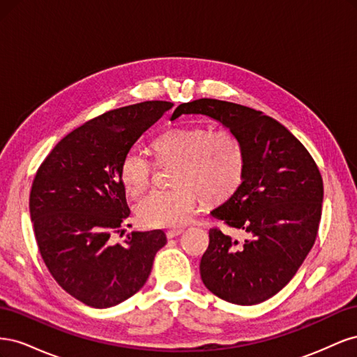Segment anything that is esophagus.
Segmentation results:
<instances>
[{
  "label": "esophagus",
  "mask_w": 357,
  "mask_h": 357,
  "mask_svg": "<svg viewBox=\"0 0 357 357\" xmlns=\"http://www.w3.org/2000/svg\"><path fill=\"white\" fill-rule=\"evenodd\" d=\"M181 232H183V229H169V231L167 232V238H168V240L176 238V236H178Z\"/></svg>",
  "instance_id": "esophagus-1"
}]
</instances>
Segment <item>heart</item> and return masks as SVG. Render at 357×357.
Returning <instances> with one entry per match:
<instances>
[{
  "label": "heart",
  "mask_w": 357,
  "mask_h": 357,
  "mask_svg": "<svg viewBox=\"0 0 357 357\" xmlns=\"http://www.w3.org/2000/svg\"><path fill=\"white\" fill-rule=\"evenodd\" d=\"M162 162H177L172 183L176 189L153 190L135 205L138 222L147 228H178L193 214L199 195L220 202L240 188L245 155L238 135L229 128L210 131L202 125L177 126L160 134L152 144ZM152 162L137 150L128 152L121 164V180L131 195L150 185Z\"/></svg>",
  "instance_id": "b5f03b06"
}]
</instances>
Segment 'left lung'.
<instances>
[{"instance_id":"obj_1","label":"left lung","mask_w":357,"mask_h":357,"mask_svg":"<svg viewBox=\"0 0 357 357\" xmlns=\"http://www.w3.org/2000/svg\"><path fill=\"white\" fill-rule=\"evenodd\" d=\"M204 114L238 135L245 155L244 177L214 218L248 234L243 244L210 229L202 255V283L215 296L255 305L278 294L316 241L323 180L314 159L275 119L228 101L201 98L180 104L171 119Z\"/></svg>"}]
</instances>
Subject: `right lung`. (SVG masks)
Here are the masks:
<instances>
[{"label":"right lung","mask_w":357,"mask_h":357,"mask_svg":"<svg viewBox=\"0 0 357 357\" xmlns=\"http://www.w3.org/2000/svg\"><path fill=\"white\" fill-rule=\"evenodd\" d=\"M172 107L146 101L107 112L74 129L38 168L29 195L40 255L56 283L93 308H109L144 286L164 231L109 243L129 215L121 164L137 139Z\"/></svg>","instance_id":"right-lung-1"}]
</instances>
